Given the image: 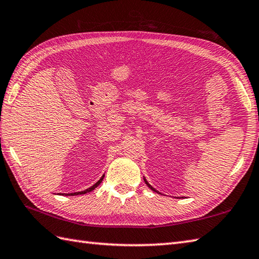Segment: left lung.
<instances>
[{
    "label": "left lung",
    "instance_id": "8db88e82",
    "mask_svg": "<svg viewBox=\"0 0 259 259\" xmlns=\"http://www.w3.org/2000/svg\"><path fill=\"white\" fill-rule=\"evenodd\" d=\"M145 181H146V184H147V185H148V187H149V188H150V189H152V190H153V191H157V190H156V189H153V188H152V187H151V186H150V185H149V184H148V183H147V180H146V179H145Z\"/></svg>",
    "mask_w": 259,
    "mask_h": 259
}]
</instances>
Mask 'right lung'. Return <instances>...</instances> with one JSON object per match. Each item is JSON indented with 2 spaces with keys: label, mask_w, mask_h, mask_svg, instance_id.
Listing matches in <instances>:
<instances>
[{
  "label": "right lung",
  "mask_w": 259,
  "mask_h": 259,
  "mask_svg": "<svg viewBox=\"0 0 259 259\" xmlns=\"http://www.w3.org/2000/svg\"><path fill=\"white\" fill-rule=\"evenodd\" d=\"M103 177L104 176H102V178L99 180V181H97V183L93 185L92 187H90V188H88V189H85V190H83V191H79V192H71V194H68L69 196H75V195H83V194H87V192H89V191H92L93 189H96L97 187L101 184V181L103 180Z\"/></svg>",
  "instance_id": "right-lung-1"
}]
</instances>
